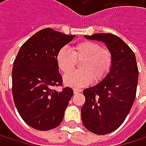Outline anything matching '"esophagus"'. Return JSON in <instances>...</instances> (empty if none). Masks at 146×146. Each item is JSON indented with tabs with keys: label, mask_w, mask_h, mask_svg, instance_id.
<instances>
[{
	"label": "esophagus",
	"mask_w": 146,
	"mask_h": 146,
	"mask_svg": "<svg viewBox=\"0 0 146 146\" xmlns=\"http://www.w3.org/2000/svg\"><path fill=\"white\" fill-rule=\"evenodd\" d=\"M73 92H74V94H78V93L82 92V90L78 89V88H75V89H73Z\"/></svg>",
	"instance_id": "34e87169"
}]
</instances>
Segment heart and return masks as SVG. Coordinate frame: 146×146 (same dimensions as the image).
Masks as SVG:
<instances>
[{
    "label": "heart",
    "mask_w": 146,
    "mask_h": 146,
    "mask_svg": "<svg viewBox=\"0 0 146 146\" xmlns=\"http://www.w3.org/2000/svg\"><path fill=\"white\" fill-rule=\"evenodd\" d=\"M56 61L63 73L72 71L77 61L81 62V70L64 77L67 85L80 88L90 84L93 79L96 83L104 80L112 68L113 55L109 49L102 47L97 42L84 40L74 44L72 51L67 47H62L56 53Z\"/></svg>",
    "instance_id": "b5f03b06"
}]
</instances>
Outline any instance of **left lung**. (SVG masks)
I'll list each match as a JSON object with an SVG mask.
<instances>
[{
  "instance_id": "1",
  "label": "left lung",
  "mask_w": 146,
  "mask_h": 146,
  "mask_svg": "<svg viewBox=\"0 0 146 146\" xmlns=\"http://www.w3.org/2000/svg\"><path fill=\"white\" fill-rule=\"evenodd\" d=\"M85 38L106 43L113 55L107 77L84 90L85 102L81 108L84 126L93 133L107 134L122 125L134 102L139 78L136 58L131 48L115 35L102 33Z\"/></svg>"
}]
</instances>
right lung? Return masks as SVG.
I'll return each instance as SVG.
<instances>
[{"instance_id": "obj_1", "label": "right lung", "mask_w": 146, "mask_h": 146, "mask_svg": "<svg viewBox=\"0 0 146 146\" xmlns=\"http://www.w3.org/2000/svg\"><path fill=\"white\" fill-rule=\"evenodd\" d=\"M75 35L53 29L38 31L23 44L13 67V96L23 120L37 130H50L59 126L73 90L63 88L56 61L57 51Z\"/></svg>"}]
</instances>
